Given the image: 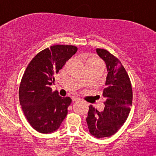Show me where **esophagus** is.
Masks as SVG:
<instances>
[{"mask_svg": "<svg viewBox=\"0 0 156 156\" xmlns=\"http://www.w3.org/2000/svg\"><path fill=\"white\" fill-rule=\"evenodd\" d=\"M72 100H73V102H76V101H79L80 98H76V97H73V98H72Z\"/></svg>", "mask_w": 156, "mask_h": 156, "instance_id": "1", "label": "esophagus"}]
</instances>
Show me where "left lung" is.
<instances>
[{"label":"left lung","instance_id":"1","mask_svg":"<svg viewBox=\"0 0 156 156\" xmlns=\"http://www.w3.org/2000/svg\"><path fill=\"white\" fill-rule=\"evenodd\" d=\"M98 55L105 62L108 74L103 95L105 98L103 112L89 106L87 122L93 136L101 138L114 135L126 121L133 101L131 83L120 61L108 51L97 48Z\"/></svg>","mask_w":156,"mask_h":156}]
</instances>
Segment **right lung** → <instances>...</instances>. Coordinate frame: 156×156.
<instances>
[{"label":"right lung","instance_id":"1","mask_svg":"<svg viewBox=\"0 0 156 156\" xmlns=\"http://www.w3.org/2000/svg\"><path fill=\"white\" fill-rule=\"evenodd\" d=\"M73 45L55 44L37 53L28 64L19 88L20 103L32 128L42 133L58 129L72 100L62 98L51 86L54 76L77 52Z\"/></svg>","mask_w":156,"mask_h":156}]
</instances>
